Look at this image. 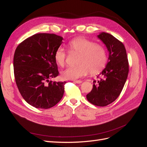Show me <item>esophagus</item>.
Segmentation results:
<instances>
[{
	"mask_svg": "<svg viewBox=\"0 0 147 147\" xmlns=\"http://www.w3.org/2000/svg\"><path fill=\"white\" fill-rule=\"evenodd\" d=\"M74 82L75 83H77V84H80V83H82V81L81 80H74Z\"/></svg>",
	"mask_w": 147,
	"mask_h": 147,
	"instance_id": "esophagus-1",
	"label": "esophagus"
}]
</instances>
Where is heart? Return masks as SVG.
Listing matches in <instances>:
<instances>
[{"label":"heart","instance_id":"heart-1","mask_svg":"<svg viewBox=\"0 0 147 147\" xmlns=\"http://www.w3.org/2000/svg\"><path fill=\"white\" fill-rule=\"evenodd\" d=\"M71 53L80 54L77 66L70 67L61 72V76L65 80H77L90 72L92 74L98 73L104 69L107 61L105 49L90 40L83 37L73 39L68 43ZM67 52L63 48L59 47L54 54L55 63L59 66L64 65Z\"/></svg>","mask_w":147,"mask_h":147}]
</instances>
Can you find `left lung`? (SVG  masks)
Here are the masks:
<instances>
[{
    "mask_svg": "<svg viewBox=\"0 0 147 147\" xmlns=\"http://www.w3.org/2000/svg\"><path fill=\"white\" fill-rule=\"evenodd\" d=\"M97 37L107 47L109 58L105 69L99 74L102 78L97 82H93L92 89L86 95V98L93 105L104 107L112 103L119 96L127 78L129 64L122 42L112 35L104 32Z\"/></svg>",
    "mask_w": 147,
    "mask_h": 147,
    "instance_id": "left-lung-1",
    "label": "left lung"
}]
</instances>
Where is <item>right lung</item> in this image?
I'll use <instances>...</instances> for the list:
<instances>
[{"mask_svg": "<svg viewBox=\"0 0 147 147\" xmlns=\"http://www.w3.org/2000/svg\"><path fill=\"white\" fill-rule=\"evenodd\" d=\"M63 40L54 34H37L16 49L13 67L16 85L24 99L35 108L50 109L64 95L65 82L49 81L59 75L54 54Z\"/></svg>", "mask_w": 147, "mask_h": 147, "instance_id": "obj_1", "label": "right lung"}]
</instances>
